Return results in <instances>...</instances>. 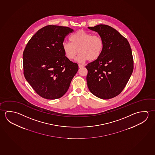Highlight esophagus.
I'll use <instances>...</instances> for the list:
<instances>
[{"label": "esophagus", "mask_w": 155, "mask_h": 155, "mask_svg": "<svg viewBox=\"0 0 155 155\" xmlns=\"http://www.w3.org/2000/svg\"><path fill=\"white\" fill-rule=\"evenodd\" d=\"M79 68H81L83 67H84V65H82V64H78Z\"/></svg>", "instance_id": "1"}]
</instances>
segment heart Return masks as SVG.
Listing matches in <instances>:
<instances>
[{
    "label": "heart",
    "instance_id": "obj_1",
    "mask_svg": "<svg viewBox=\"0 0 155 155\" xmlns=\"http://www.w3.org/2000/svg\"><path fill=\"white\" fill-rule=\"evenodd\" d=\"M70 41L71 43L62 44L65 56L69 60L75 58L79 52L77 61H94L99 58L104 49V41L101 36L92 35L91 33L82 30L73 33L70 37Z\"/></svg>",
    "mask_w": 155,
    "mask_h": 155
}]
</instances>
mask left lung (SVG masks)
Wrapping results in <instances>:
<instances>
[{
	"instance_id": "left-lung-1",
	"label": "left lung",
	"mask_w": 155,
	"mask_h": 155,
	"mask_svg": "<svg viewBox=\"0 0 155 155\" xmlns=\"http://www.w3.org/2000/svg\"><path fill=\"white\" fill-rule=\"evenodd\" d=\"M88 28L102 37L104 46L99 58L85 66L87 87L95 96L111 99L121 93L132 74L131 48L127 39L110 26L100 24Z\"/></svg>"
}]
</instances>
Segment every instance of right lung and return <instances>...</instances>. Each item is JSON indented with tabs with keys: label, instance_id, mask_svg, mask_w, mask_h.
<instances>
[{
	"label": "right lung",
	"instance_id": "add662e5",
	"mask_svg": "<svg viewBox=\"0 0 155 155\" xmlns=\"http://www.w3.org/2000/svg\"><path fill=\"white\" fill-rule=\"evenodd\" d=\"M73 31L65 26H46L32 37L23 52L24 77L44 98L64 95L78 70V64L67 58L62 49L64 38Z\"/></svg>",
	"mask_w": 155,
	"mask_h": 155
}]
</instances>
